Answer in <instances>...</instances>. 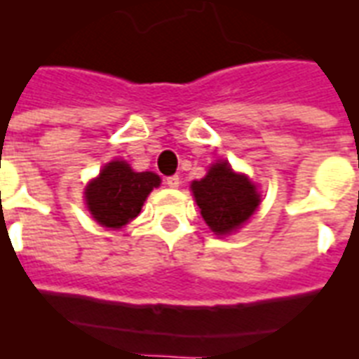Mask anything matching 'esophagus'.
I'll return each mask as SVG.
<instances>
[{
  "instance_id": "1",
  "label": "esophagus",
  "mask_w": 359,
  "mask_h": 359,
  "mask_svg": "<svg viewBox=\"0 0 359 359\" xmlns=\"http://www.w3.org/2000/svg\"><path fill=\"white\" fill-rule=\"evenodd\" d=\"M165 183L170 189H177V187H180V177H177V176H168L165 180Z\"/></svg>"
}]
</instances>
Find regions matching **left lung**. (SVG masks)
Instances as JSON below:
<instances>
[{
  "label": "left lung",
  "mask_w": 359,
  "mask_h": 359,
  "mask_svg": "<svg viewBox=\"0 0 359 359\" xmlns=\"http://www.w3.org/2000/svg\"><path fill=\"white\" fill-rule=\"evenodd\" d=\"M202 217L217 236L240 229L260 204V194L245 176L219 161L200 182L191 185Z\"/></svg>",
  "instance_id": "obj_1"
}]
</instances>
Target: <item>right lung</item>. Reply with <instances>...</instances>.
<instances>
[{
	"mask_svg": "<svg viewBox=\"0 0 359 359\" xmlns=\"http://www.w3.org/2000/svg\"><path fill=\"white\" fill-rule=\"evenodd\" d=\"M161 177L154 172H135L123 161L108 163L86 189V204L102 226L121 229L140 213L142 204Z\"/></svg>",
	"mask_w": 359,
	"mask_h": 359,
	"instance_id": "1",
	"label": "right lung"
}]
</instances>
